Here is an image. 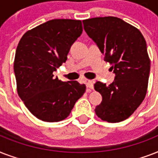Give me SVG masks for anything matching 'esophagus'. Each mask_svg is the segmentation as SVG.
I'll use <instances>...</instances> for the list:
<instances>
[{
  "mask_svg": "<svg viewBox=\"0 0 158 158\" xmlns=\"http://www.w3.org/2000/svg\"><path fill=\"white\" fill-rule=\"evenodd\" d=\"M85 83H86L87 91L90 92L92 89H94V84H93V81H91V80H86Z\"/></svg>",
  "mask_w": 158,
  "mask_h": 158,
  "instance_id": "esophagus-1",
  "label": "esophagus"
}]
</instances>
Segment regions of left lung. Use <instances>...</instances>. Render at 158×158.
<instances>
[{
  "label": "left lung",
  "mask_w": 158,
  "mask_h": 158,
  "mask_svg": "<svg viewBox=\"0 0 158 158\" xmlns=\"http://www.w3.org/2000/svg\"><path fill=\"white\" fill-rule=\"evenodd\" d=\"M87 34L97 43L115 74L110 85L97 82L102 97L95 112L102 120H126L143 101L148 90L150 59L143 36L137 28L113 16L83 20Z\"/></svg>",
  "instance_id": "obj_1"
}]
</instances>
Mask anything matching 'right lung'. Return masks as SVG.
<instances>
[{
  "instance_id": "obj_1",
  "label": "right lung",
  "mask_w": 158,
  "mask_h": 158,
  "mask_svg": "<svg viewBox=\"0 0 158 158\" xmlns=\"http://www.w3.org/2000/svg\"><path fill=\"white\" fill-rule=\"evenodd\" d=\"M82 32L80 20L52 19L27 31L17 46L14 61L17 92L39 120H64L85 93V84L63 82L53 74L66 61L70 47Z\"/></svg>"
}]
</instances>
